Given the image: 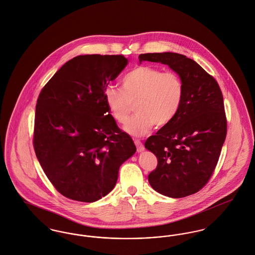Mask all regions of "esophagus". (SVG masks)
Masks as SVG:
<instances>
[{
    "label": "esophagus",
    "mask_w": 255,
    "mask_h": 255,
    "mask_svg": "<svg viewBox=\"0 0 255 255\" xmlns=\"http://www.w3.org/2000/svg\"><path fill=\"white\" fill-rule=\"evenodd\" d=\"M134 144H135V146H136V148H137V152H142V151L145 149L143 143H142L139 139H135V140H134Z\"/></svg>",
    "instance_id": "esophagus-1"
}]
</instances>
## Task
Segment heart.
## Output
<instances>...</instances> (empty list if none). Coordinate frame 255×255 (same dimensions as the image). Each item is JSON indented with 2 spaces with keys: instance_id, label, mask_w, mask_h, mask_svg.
I'll use <instances>...</instances> for the list:
<instances>
[{
  "instance_id": "obj_1",
  "label": "heart",
  "mask_w": 255,
  "mask_h": 255,
  "mask_svg": "<svg viewBox=\"0 0 255 255\" xmlns=\"http://www.w3.org/2000/svg\"><path fill=\"white\" fill-rule=\"evenodd\" d=\"M184 97V83L173 71L137 66L122 81V90L108 86L104 100L109 113L119 124H126L135 104L136 114L125 127L135 136L146 134L155 125L162 128L176 116Z\"/></svg>"
}]
</instances>
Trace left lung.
I'll list each match as a JSON object with an SVG mask.
<instances>
[{
	"label": "left lung",
	"mask_w": 255,
	"mask_h": 255,
	"mask_svg": "<svg viewBox=\"0 0 255 255\" xmlns=\"http://www.w3.org/2000/svg\"><path fill=\"white\" fill-rule=\"evenodd\" d=\"M139 60L166 64L184 83L176 116L145 141L146 149L158 159L157 167L148 175L149 183L170 198L193 195L209 182L226 138L221 90L211 75L183 54L144 53Z\"/></svg>",
	"instance_id": "1"
}]
</instances>
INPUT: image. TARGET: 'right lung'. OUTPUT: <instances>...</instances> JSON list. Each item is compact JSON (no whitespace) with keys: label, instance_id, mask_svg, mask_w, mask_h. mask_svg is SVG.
I'll list each match as a JSON object with an SVG mask.
<instances>
[{"label":"right lung","instance_id":"add662e5","mask_svg":"<svg viewBox=\"0 0 255 255\" xmlns=\"http://www.w3.org/2000/svg\"><path fill=\"white\" fill-rule=\"evenodd\" d=\"M127 64L122 54L76 56L39 94L34 150L48 180L70 200L93 203L106 196L121 164L136 151L104 100V90Z\"/></svg>","mask_w":255,"mask_h":255}]
</instances>
